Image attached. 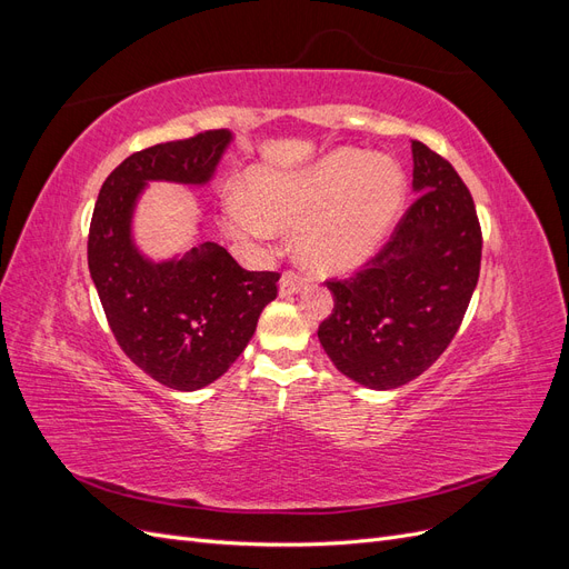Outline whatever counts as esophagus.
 Masks as SVG:
<instances>
[{"label":"esophagus","mask_w":569,"mask_h":569,"mask_svg":"<svg viewBox=\"0 0 569 569\" xmlns=\"http://www.w3.org/2000/svg\"><path fill=\"white\" fill-rule=\"evenodd\" d=\"M303 287H306V278H301V274L295 270H287L280 278V295L282 297L297 295V291H301Z\"/></svg>","instance_id":"34e87169"}]
</instances>
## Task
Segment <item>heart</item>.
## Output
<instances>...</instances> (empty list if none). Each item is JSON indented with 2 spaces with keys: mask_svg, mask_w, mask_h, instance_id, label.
Instances as JSON below:
<instances>
[{
  "mask_svg": "<svg viewBox=\"0 0 569 569\" xmlns=\"http://www.w3.org/2000/svg\"><path fill=\"white\" fill-rule=\"evenodd\" d=\"M406 199L401 168L385 157L339 149L297 176L251 180V201L226 206L228 230L266 239L274 226L299 228V253L322 272H349L380 251Z\"/></svg>",
  "mask_w": 569,
  "mask_h": 569,
  "instance_id": "obj_1",
  "label": "heart"
}]
</instances>
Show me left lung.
I'll return each mask as SVG.
<instances>
[{
	"label": "left lung",
	"mask_w": 569,
	"mask_h": 569,
	"mask_svg": "<svg viewBox=\"0 0 569 569\" xmlns=\"http://www.w3.org/2000/svg\"><path fill=\"white\" fill-rule=\"evenodd\" d=\"M410 147L420 197L363 270L327 282L335 308L318 327L337 370L380 391L416 380L449 349L481 263L470 189L437 151Z\"/></svg>",
	"instance_id": "8db88e82"
}]
</instances>
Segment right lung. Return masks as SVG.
<instances>
[{
  "mask_svg": "<svg viewBox=\"0 0 569 569\" xmlns=\"http://www.w3.org/2000/svg\"><path fill=\"white\" fill-rule=\"evenodd\" d=\"M230 130L134 151L99 189L88 266L118 347L168 389L216 382L247 349L258 316L278 297L280 272H251L216 242L149 261L132 242V213L149 180L206 184Z\"/></svg>",
  "mask_w": 569,
  "mask_h": 569,
  "instance_id": "right-lung-1",
  "label": "right lung"
}]
</instances>
